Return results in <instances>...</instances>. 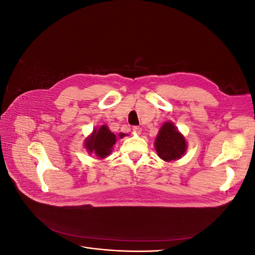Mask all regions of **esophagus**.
<instances>
[{"label": "esophagus", "mask_w": 255, "mask_h": 255, "mask_svg": "<svg viewBox=\"0 0 255 255\" xmlns=\"http://www.w3.org/2000/svg\"><path fill=\"white\" fill-rule=\"evenodd\" d=\"M133 132L136 134H140L141 133V128L140 127H133Z\"/></svg>", "instance_id": "esophagus-1"}]
</instances>
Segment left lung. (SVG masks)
<instances>
[{
	"instance_id": "1",
	"label": "left lung",
	"mask_w": 255,
	"mask_h": 255,
	"mask_svg": "<svg viewBox=\"0 0 255 255\" xmlns=\"http://www.w3.org/2000/svg\"><path fill=\"white\" fill-rule=\"evenodd\" d=\"M155 150L157 155L166 161L181 158L187 149L185 137L172 122H165L161 126L155 139Z\"/></svg>"
}]
</instances>
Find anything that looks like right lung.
Segmentation results:
<instances>
[{
  "label": "right lung",
  "mask_w": 255,
  "mask_h": 255,
  "mask_svg": "<svg viewBox=\"0 0 255 255\" xmlns=\"http://www.w3.org/2000/svg\"><path fill=\"white\" fill-rule=\"evenodd\" d=\"M127 134L120 133L119 137H125ZM116 135L111 132L109 127L102 126L99 128H95L89 137L85 140V148L87 149L88 153H95L96 156L99 158H105L109 156L113 145L116 143Z\"/></svg>",
  "instance_id": "add662e5"
}]
</instances>
